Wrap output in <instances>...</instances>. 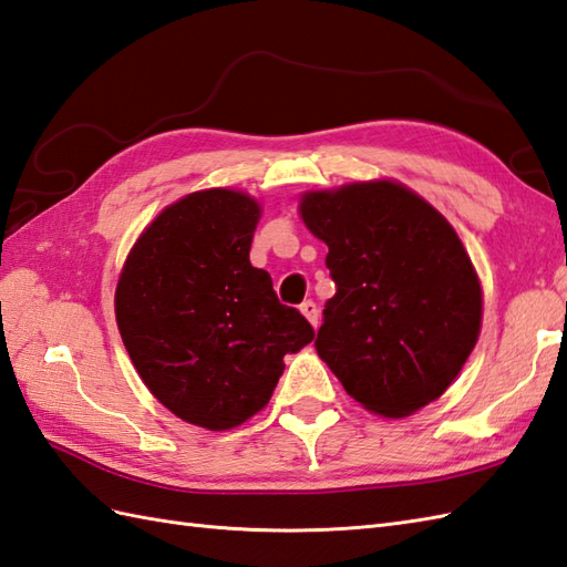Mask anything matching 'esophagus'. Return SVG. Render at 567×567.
Listing matches in <instances>:
<instances>
[{"label":"esophagus","mask_w":567,"mask_h":567,"mask_svg":"<svg viewBox=\"0 0 567 567\" xmlns=\"http://www.w3.org/2000/svg\"><path fill=\"white\" fill-rule=\"evenodd\" d=\"M300 312L308 317V322L317 329V324H320V310H317V306H315V300H306L300 306Z\"/></svg>","instance_id":"obj_1"}]
</instances>
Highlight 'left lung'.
<instances>
[{"mask_svg":"<svg viewBox=\"0 0 567 567\" xmlns=\"http://www.w3.org/2000/svg\"><path fill=\"white\" fill-rule=\"evenodd\" d=\"M337 293L315 349L358 404L402 419L460 375L481 331V284L447 218L392 179L306 192Z\"/></svg>","mask_w":567,"mask_h":567,"instance_id":"obj_1","label":"left lung"}]
</instances>
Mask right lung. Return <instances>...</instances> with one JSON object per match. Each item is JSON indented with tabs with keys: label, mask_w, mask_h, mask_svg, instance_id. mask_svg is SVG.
Segmentation results:
<instances>
[{
	"label": "right lung",
	"mask_w": 567,
	"mask_h": 567,
	"mask_svg": "<svg viewBox=\"0 0 567 567\" xmlns=\"http://www.w3.org/2000/svg\"><path fill=\"white\" fill-rule=\"evenodd\" d=\"M259 216L245 192H192L142 233L117 281V327L140 378L177 419L209 431L265 409L284 355L315 337L250 265Z\"/></svg>",
	"instance_id": "right-lung-1"
}]
</instances>
